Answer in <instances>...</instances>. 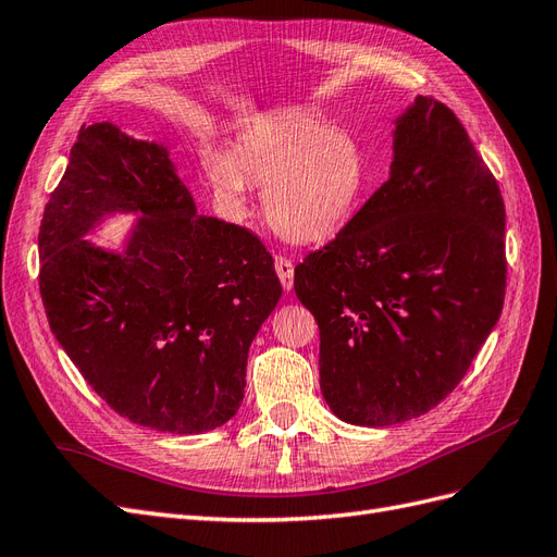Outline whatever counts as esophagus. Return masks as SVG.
<instances>
[{
  "label": "esophagus",
  "instance_id": "obj_1",
  "mask_svg": "<svg viewBox=\"0 0 557 557\" xmlns=\"http://www.w3.org/2000/svg\"><path fill=\"white\" fill-rule=\"evenodd\" d=\"M276 274H278V278H281L283 288L290 290V288H293V278H295V264H293V260L278 256V258H276Z\"/></svg>",
  "mask_w": 557,
  "mask_h": 557
}]
</instances>
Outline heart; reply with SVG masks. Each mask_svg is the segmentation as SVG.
<instances>
[{"label":"heart","mask_w":557,"mask_h":557,"mask_svg":"<svg viewBox=\"0 0 557 557\" xmlns=\"http://www.w3.org/2000/svg\"><path fill=\"white\" fill-rule=\"evenodd\" d=\"M215 195L232 211L246 209L250 185L264 188L272 227L290 242H318L339 230L358 205L364 158L348 132L305 109L250 121L227 156H205Z\"/></svg>","instance_id":"heart-1"}]
</instances>
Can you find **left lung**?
<instances>
[{"label": "left lung", "mask_w": 557, "mask_h": 557, "mask_svg": "<svg viewBox=\"0 0 557 557\" xmlns=\"http://www.w3.org/2000/svg\"><path fill=\"white\" fill-rule=\"evenodd\" d=\"M393 148L391 178L295 267L320 330V391L334 416L364 428L446 399L507 290L504 199L458 115L418 95Z\"/></svg>", "instance_id": "left-lung-1"}]
</instances>
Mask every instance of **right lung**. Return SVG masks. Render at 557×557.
Masks as SVG:
<instances>
[{
    "mask_svg": "<svg viewBox=\"0 0 557 557\" xmlns=\"http://www.w3.org/2000/svg\"><path fill=\"white\" fill-rule=\"evenodd\" d=\"M113 210L145 215L125 257L82 239ZM39 258L48 325L115 413L172 434L237 413L281 281L258 234L195 213L166 148L83 125L44 211Z\"/></svg>",
    "mask_w": 557,
    "mask_h": 557,
    "instance_id": "1",
    "label": "right lung"
}]
</instances>
